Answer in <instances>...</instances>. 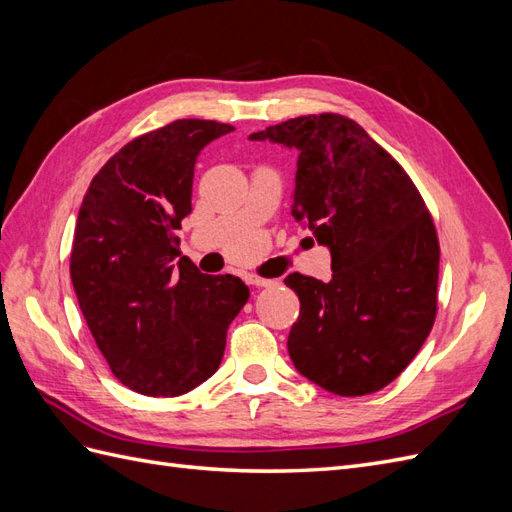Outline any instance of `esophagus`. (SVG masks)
Segmentation results:
<instances>
[{
  "instance_id": "34e87169",
  "label": "esophagus",
  "mask_w": 512,
  "mask_h": 512,
  "mask_svg": "<svg viewBox=\"0 0 512 512\" xmlns=\"http://www.w3.org/2000/svg\"><path fill=\"white\" fill-rule=\"evenodd\" d=\"M247 282L258 288H267L275 284V280H269V277H260V275H247Z\"/></svg>"
}]
</instances>
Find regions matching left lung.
Returning a JSON list of instances; mask_svg holds the SVG:
<instances>
[{"label":"left lung","mask_w":512,"mask_h":512,"mask_svg":"<svg viewBox=\"0 0 512 512\" xmlns=\"http://www.w3.org/2000/svg\"><path fill=\"white\" fill-rule=\"evenodd\" d=\"M250 138L299 149L292 215L331 250L329 282L284 280L301 301L288 335L294 367L342 397L384 389L438 314L440 243L421 192L346 115H301Z\"/></svg>","instance_id":"1"}]
</instances>
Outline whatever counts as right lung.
<instances>
[{"instance_id":"right-lung-1","label":"right lung","mask_w":512,"mask_h":512,"mask_svg":"<svg viewBox=\"0 0 512 512\" xmlns=\"http://www.w3.org/2000/svg\"><path fill=\"white\" fill-rule=\"evenodd\" d=\"M232 130L177 119L136 136L85 192L70 254L74 292L115 378L141 395L177 397L211 378L228 324L250 297L235 275L175 262L196 156Z\"/></svg>"}]
</instances>
